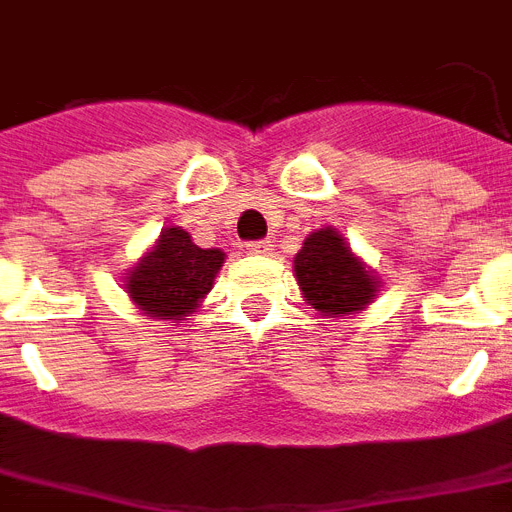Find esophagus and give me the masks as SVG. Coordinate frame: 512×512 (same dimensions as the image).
<instances>
[{
    "instance_id": "obj_1",
    "label": "esophagus",
    "mask_w": 512,
    "mask_h": 512,
    "mask_svg": "<svg viewBox=\"0 0 512 512\" xmlns=\"http://www.w3.org/2000/svg\"><path fill=\"white\" fill-rule=\"evenodd\" d=\"M247 249H249V255H270L273 244H270V242H252Z\"/></svg>"
}]
</instances>
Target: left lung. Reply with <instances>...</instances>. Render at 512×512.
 <instances>
[{"label":"left lung","instance_id":"obj_1","mask_svg":"<svg viewBox=\"0 0 512 512\" xmlns=\"http://www.w3.org/2000/svg\"><path fill=\"white\" fill-rule=\"evenodd\" d=\"M294 278L305 302L326 318H347L381 292L376 270L357 257L342 231L323 226L307 234L294 257Z\"/></svg>","mask_w":512,"mask_h":512}]
</instances>
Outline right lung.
Masks as SVG:
<instances>
[{
	"label": "right lung",
	"mask_w": 512,
	"mask_h": 512,
	"mask_svg": "<svg viewBox=\"0 0 512 512\" xmlns=\"http://www.w3.org/2000/svg\"><path fill=\"white\" fill-rule=\"evenodd\" d=\"M223 263V249L197 247L186 228L168 226L139 263L120 276L123 292L141 315L178 326L210 294Z\"/></svg>",
	"instance_id": "add662e5"
}]
</instances>
